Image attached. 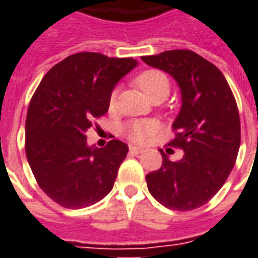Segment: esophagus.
<instances>
[{
    "instance_id": "esophagus-1",
    "label": "esophagus",
    "mask_w": 258,
    "mask_h": 258,
    "mask_svg": "<svg viewBox=\"0 0 258 258\" xmlns=\"http://www.w3.org/2000/svg\"><path fill=\"white\" fill-rule=\"evenodd\" d=\"M144 152V149L142 148H138V147H130V154L131 155H140Z\"/></svg>"
}]
</instances>
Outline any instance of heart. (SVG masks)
I'll use <instances>...</instances> for the list:
<instances>
[{"label": "heart", "instance_id": "1", "mask_svg": "<svg viewBox=\"0 0 258 258\" xmlns=\"http://www.w3.org/2000/svg\"><path fill=\"white\" fill-rule=\"evenodd\" d=\"M135 84L141 88L144 93L152 102L158 99H166L170 92V81L165 73L159 70H147L135 78ZM116 91L110 95V107L116 103ZM158 131V125L154 121H133L123 127V134L130 141L144 144L147 142L155 133Z\"/></svg>", "mask_w": 258, "mask_h": 258}]
</instances>
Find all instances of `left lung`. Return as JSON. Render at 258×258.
<instances>
[{
  "label": "left lung",
  "instance_id": "obj_1",
  "mask_svg": "<svg viewBox=\"0 0 258 258\" xmlns=\"http://www.w3.org/2000/svg\"><path fill=\"white\" fill-rule=\"evenodd\" d=\"M142 61L176 79L181 109L170 147L183 149L172 162L147 174L148 190L166 208L191 211L207 204L229 177L240 147V118L223 74L191 50H169Z\"/></svg>",
  "mask_w": 258,
  "mask_h": 258
}]
</instances>
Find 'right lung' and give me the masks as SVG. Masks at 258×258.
<instances>
[{"instance_id":"add662e5","label":"right lung","mask_w":258,"mask_h":258,"mask_svg":"<svg viewBox=\"0 0 258 258\" xmlns=\"http://www.w3.org/2000/svg\"><path fill=\"white\" fill-rule=\"evenodd\" d=\"M137 66L100 53L67 57L41 79L26 116V156L37 184L54 203L79 210L113 188L127 144L88 147L86 131L109 110L111 91Z\"/></svg>"}]
</instances>
